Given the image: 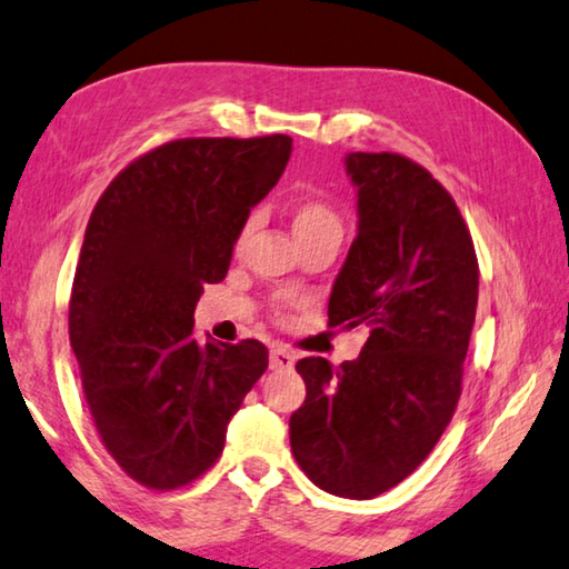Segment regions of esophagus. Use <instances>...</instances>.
Segmentation results:
<instances>
[{
	"label": "esophagus",
	"mask_w": 569,
	"mask_h": 569,
	"mask_svg": "<svg viewBox=\"0 0 569 569\" xmlns=\"http://www.w3.org/2000/svg\"><path fill=\"white\" fill-rule=\"evenodd\" d=\"M269 367H272V370H292L295 367L292 350H287L284 345H272V350H269Z\"/></svg>",
	"instance_id": "34e87169"
}]
</instances>
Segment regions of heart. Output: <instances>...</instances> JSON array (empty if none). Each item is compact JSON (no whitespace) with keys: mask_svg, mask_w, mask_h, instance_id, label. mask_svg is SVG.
<instances>
[{"mask_svg":"<svg viewBox=\"0 0 569 569\" xmlns=\"http://www.w3.org/2000/svg\"><path fill=\"white\" fill-rule=\"evenodd\" d=\"M292 224H295L297 239L317 237V234L342 237V232H345L340 212H337L330 202H325V199H320V197L300 199V202H297L292 209ZM252 227H254V219H247L242 229H239V234L234 239L237 252L244 247L249 232H252Z\"/></svg>","mask_w":569,"mask_h":569,"instance_id":"1","label":"heart"}]
</instances>
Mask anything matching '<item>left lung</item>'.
I'll use <instances>...</instances> for the list:
<instances>
[{
    "mask_svg": "<svg viewBox=\"0 0 569 569\" xmlns=\"http://www.w3.org/2000/svg\"><path fill=\"white\" fill-rule=\"evenodd\" d=\"M360 227L327 327H370L355 362L305 357L290 417L297 465L337 497L372 500L420 467L450 425L477 312L480 267L452 194L397 152H352Z\"/></svg>",
    "mask_w": 569,
    "mask_h": 569,
    "instance_id": "obj_1",
    "label": "left lung"
}]
</instances>
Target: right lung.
Returning a JSON list of instances; mask_svg holds the SVG:
<instances>
[{"label":"right lung","instance_id":"right-lung-1","mask_svg":"<svg viewBox=\"0 0 569 569\" xmlns=\"http://www.w3.org/2000/svg\"><path fill=\"white\" fill-rule=\"evenodd\" d=\"M290 154L287 134L172 139L132 159L89 217L69 342L99 440L147 490L202 477L267 370L262 342H199L194 307Z\"/></svg>","mask_w":569,"mask_h":569}]
</instances>
